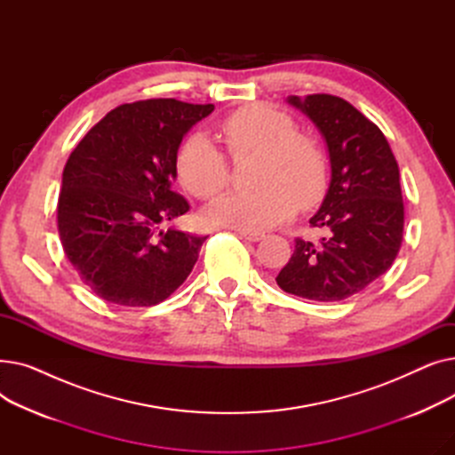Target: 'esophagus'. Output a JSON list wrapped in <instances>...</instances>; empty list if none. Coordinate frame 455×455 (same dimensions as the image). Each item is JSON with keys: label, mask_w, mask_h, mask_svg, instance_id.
Masks as SVG:
<instances>
[{"label": "esophagus", "mask_w": 455, "mask_h": 455, "mask_svg": "<svg viewBox=\"0 0 455 455\" xmlns=\"http://www.w3.org/2000/svg\"><path fill=\"white\" fill-rule=\"evenodd\" d=\"M237 234H240V235L243 237V240L252 242V243H256V242H259V240H264V234H261V232H254V230H240Z\"/></svg>", "instance_id": "1"}]
</instances>
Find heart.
<instances>
[{"instance_id": "1", "label": "heart", "mask_w": 455, "mask_h": 455, "mask_svg": "<svg viewBox=\"0 0 455 455\" xmlns=\"http://www.w3.org/2000/svg\"><path fill=\"white\" fill-rule=\"evenodd\" d=\"M221 136L234 156L256 153L254 189L215 199L206 220L237 230H267L300 206H314L328 186V160L321 143L295 131L293 117L264 103L228 114ZM175 170L191 196L212 199L228 182V162L204 132H189L177 149Z\"/></svg>"}]
</instances>
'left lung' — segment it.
Wrapping results in <instances>:
<instances>
[{"label":"left lung","mask_w":455,"mask_h":455,"mask_svg":"<svg viewBox=\"0 0 455 455\" xmlns=\"http://www.w3.org/2000/svg\"><path fill=\"white\" fill-rule=\"evenodd\" d=\"M288 103L317 125L330 153L331 179L309 225L324 228L319 243L295 240V252L276 276L285 293L338 302L384 275L400 251L403 201L389 143L371 119L328 93Z\"/></svg>","instance_id":"1"}]
</instances>
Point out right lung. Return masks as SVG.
I'll use <instances>...</instances> for the list:
<instances>
[{
  "label": "right lung",
  "instance_id": "add662e5",
  "mask_svg": "<svg viewBox=\"0 0 455 455\" xmlns=\"http://www.w3.org/2000/svg\"><path fill=\"white\" fill-rule=\"evenodd\" d=\"M213 105H119L71 151L57 206L62 249L83 283L117 306H155L188 278L206 235L160 227L189 210L175 194L184 134Z\"/></svg>",
  "mask_w": 455,
  "mask_h": 455
}]
</instances>
